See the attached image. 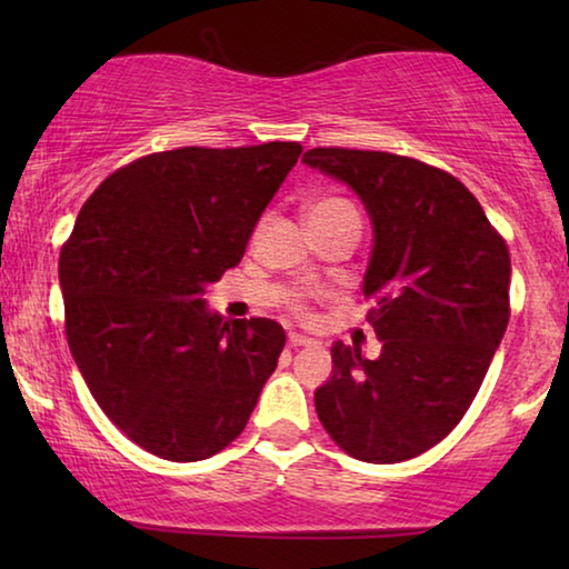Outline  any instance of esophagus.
I'll return each instance as SVG.
<instances>
[{"mask_svg": "<svg viewBox=\"0 0 569 569\" xmlns=\"http://www.w3.org/2000/svg\"><path fill=\"white\" fill-rule=\"evenodd\" d=\"M287 345H290L292 349H298V347H308V345H313V339H308V337H302V333H290V337H287Z\"/></svg>", "mask_w": 569, "mask_h": 569, "instance_id": "obj_1", "label": "esophagus"}]
</instances>
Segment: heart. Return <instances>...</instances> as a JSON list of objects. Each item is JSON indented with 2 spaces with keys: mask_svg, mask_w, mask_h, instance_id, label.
Wrapping results in <instances>:
<instances>
[{
  "mask_svg": "<svg viewBox=\"0 0 569 569\" xmlns=\"http://www.w3.org/2000/svg\"><path fill=\"white\" fill-rule=\"evenodd\" d=\"M341 209H352V204L345 199H318L313 201V204L308 207V220L310 217H326V214H333V212H341ZM295 310H298L300 316H306V308L302 306H295Z\"/></svg>",
  "mask_w": 569,
  "mask_h": 569,
  "instance_id": "heart-1",
  "label": "heart"
}]
</instances>
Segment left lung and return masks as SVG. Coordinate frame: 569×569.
Wrapping results in <instances>:
<instances>
[{"mask_svg": "<svg viewBox=\"0 0 569 569\" xmlns=\"http://www.w3.org/2000/svg\"><path fill=\"white\" fill-rule=\"evenodd\" d=\"M302 162L365 201L376 246L362 290L380 357L337 341L316 411L368 463H399L446 438L471 407L510 321V253L448 170L376 150L316 147Z\"/></svg>", "mask_w": 569, "mask_h": 569, "instance_id": "8db88e82", "label": "left lung"}]
</instances>
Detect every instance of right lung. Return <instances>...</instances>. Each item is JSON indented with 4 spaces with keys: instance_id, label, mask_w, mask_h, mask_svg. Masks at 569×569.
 Returning a JSON list of instances; mask_svg holds the SVG:
<instances>
[{
    "instance_id": "add662e5",
    "label": "right lung",
    "mask_w": 569,
    "mask_h": 569,
    "mask_svg": "<svg viewBox=\"0 0 569 569\" xmlns=\"http://www.w3.org/2000/svg\"><path fill=\"white\" fill-rule=\"evenodd\" d=\"M298 142L178 147L113 170L59 256L64 333L92 399L139 448L204 461L243 432L284 349L271 318L222 321L204 287L298 162Z\"/></svg>"
}]
</instances>
